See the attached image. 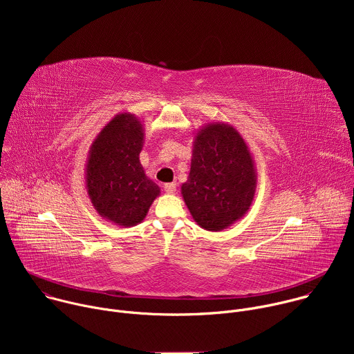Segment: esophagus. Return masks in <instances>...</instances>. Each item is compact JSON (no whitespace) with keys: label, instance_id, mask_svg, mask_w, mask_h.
<instances>
[{"label":"esophagus","instance_id":"34e87169","mask_svg":"<svg viewBox=\"0 0 354 354\" xmlns=\"http://www.w3.org/2000/svg\"><path fill=\"white\" fill-rule=\"evenodd\" d=\"M164 189H165V192H167L168 194H174V193L176 192V183H167V185L164 186Z\"/></svg>","mask_w":354,"mask_h":354}]
</instances>
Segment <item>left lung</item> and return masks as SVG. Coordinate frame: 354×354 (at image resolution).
Wrapping results in <instances>:
<instances>
[{
	"label": "left lung",
	"mask_w": 354,
	"mask_h": 354,
	"mask_svg": "<svg viewBox=\"0 0 354 354\" xmlns=\"http://www.w3.org/2000/svg\"><path fill=\"white\" fill-rule=\"evenodd\" d=\"M257 182L254 157L234 126L213 122L197 130L180 193L198 227L217 232L241 220L254 201Z\"/></svg>",
	"instance_id": "left-lung-1"
}]
</instances>
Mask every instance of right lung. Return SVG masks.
<instances>
[{"instance_id":"1","label":"right lung","mask_w":354,"mask_h":354,"mask_svg":"<svg viewBox=\"0 0 354 354\" xmlns=\"http://www.w3.org/2000/svg\"><path fill=\"white\" fill-rule=\"evenodd\" d=\"M144 124L133 113L112 118L92 141L85 164V187L96 213L123 228L140 224L160 186L140 162Z\"/></svg>"}]
</instances>
